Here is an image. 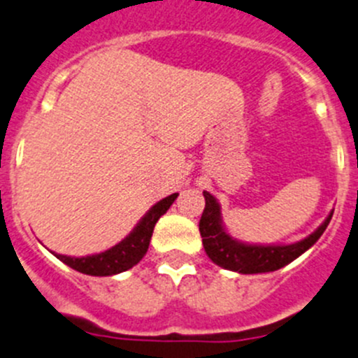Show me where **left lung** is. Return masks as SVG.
Returning <instances> with one entry per match:
<instances>
[{"label":"left lung","mask_w":358,"mask_h":358,"mask_svg":"<svg viewBox=\"0 0 358 358\" xmlns=\"http://www.w3.org/2000/svg\"><path fill=\"white\" fill-rule=\"evenodd\" d=\"M206 208L202 211L199 222V232L202 237V246L206 255L209 256L213 263L232 272L239 273H265L279 270L301 256L306 249H310L324 230L329 225L333 218V211L329 213L322 225L305 237L303 241L287 246H259V244H244L241 241L234 239L227 234L222 223V213L220 204L209 192H204Z\"/></svg>","instance_id":"obj_1"}]
</instances>
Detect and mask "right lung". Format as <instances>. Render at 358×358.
I'll use <instances>...</instances> for the list:
<instances>
[{
	"label": "right lung",
	"mask_w": 358,
	"mask_h": 358,
	"mask_svg": "<svg viewBox=\"0 0 358 358\" xmlns=\"http://www.w3.org/2000/svg\"><path fill=\"white\" fill-rule=\"evenodd\" d=\"M176 197H178V194H171V196L164 197V199L159 201L157 204H154L152 208L145 213V216L140 220L138 225L133 229V232L129 234V236H126L121 243L115 244L114 248L107 249V251L99 252V255L83 256V258L55 255V252H53V255H55L60 262L66 263L67 266H71V268L78 270V272L81 273H86V275L107 277L126 272V270L135 266L136 263L145 256L157 220L168 211L169 206L175 202Z\"/></svg>",
	"instance_id": "1"
}]
</instances>
